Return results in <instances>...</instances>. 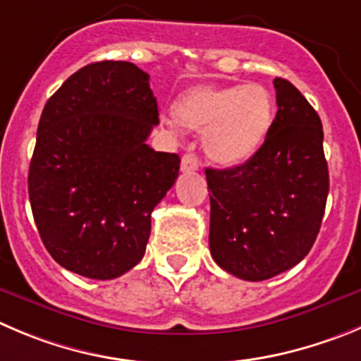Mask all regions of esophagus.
<instances>
[{
    "label": "esophagus",
    "instance_id": "obj_1",
    "mask_svg": "<svg viewBox=\"0 0 361 361\" xmlns=\"http://www.w3.org/2000/svg\"><path fill=\"white\" fill-rule=\"evenodd\" d=\"M200 169V161H197L196 154L192 153H185L181 157V171L183 173H192V171Z\"/></svg>",
    "mask_w": 361,
    "mask_h": 361
}]
</instances>
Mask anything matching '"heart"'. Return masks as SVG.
Segmentation results:
<instances>
[{"mask_svg":"<svg viewBox=\"0 0 361 361\" xmlns=\"http://www.w3.org/2000/svg\"><path fill=\"white\" fill-rule=\"evenodd\" d=\"M174 119L188 130L204 131L208 158L222 167L251 160L274 124V101L262 85H200L181 94Z\"/></svg>","mask_w":361,"mask_h":361,"instance_id":"b5f03b06","label":"heart"}]
</instances>
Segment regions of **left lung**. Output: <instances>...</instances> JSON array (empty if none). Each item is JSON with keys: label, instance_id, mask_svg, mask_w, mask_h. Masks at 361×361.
I'll list each match as a JSON object with an SVG mask.
<instances>
[{"label": "left lung", "instance_id": "1", "mask_svg": "<svg viewBox=\"0 0 361 361\" xmlns=\"http://www.w3.org/2000/svg\"><path fill=\"white\" fill-rule=\"evenodd\" d=\"M274 124L255 157L207 169L210 252L245 281H264L298 265L312 249L329 192L322 123L288 80L276 78Z\"/></svg>", "mask_w": 361, "mask_h": 361}]
</instances>
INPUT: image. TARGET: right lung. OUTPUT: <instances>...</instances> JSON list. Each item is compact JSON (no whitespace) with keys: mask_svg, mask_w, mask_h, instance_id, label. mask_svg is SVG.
<instances>
[{"mask_svg":"<svg viewBox=\"0 0 361 361\" xmlns=\"http://www.w3.org/2000/svg\"><path fill=\"white\" fill-rule=\"evenodd\" d=\"M157 124L149 74L130 62L89 63L48 99L28 194L40 238L63 269L114 279L142 260L151 212L180 171L176 153L146 144Z\"/></svg>","mask_w":361,"mask_h":361,"instance_id":"right-lung-1","label":"right lung"}]
</instances>
